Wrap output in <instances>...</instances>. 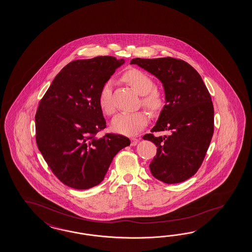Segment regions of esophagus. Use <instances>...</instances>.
<instances>
[{
  "mask_svg": "<svg viewBox=\"0 0 252 252\" xmlns=\"http://www.w3.org/2000/svg\"><path fill=\"white\" fill-rule=\"evenodd\" d=\"M138 139L137 138H135V137H132L131 138V146H135L137 143H138Z\"/></svg>",
  "mask_w": 252,
  "mask_h": 252,
  "instance_id": "esophagus-1",
  "label": "esophagus"
}]
</instances>
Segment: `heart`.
I'll return each mask as SVG.
<instances>
[{
    "mask_svg": "<svg viewBox=\"0 0 252 252\" xmlns=\"http://www.w3.org/2000/svg\"><path fill=\"white\" fill-rule=\"evenodd\" d=\"M123 79L135 92L143 95L142 102L149 110L156 112L162 107L163 96L158 90L153 88V80L148 74L133 68L124 74ZM112 81L105 82L99 94V105L107 115L113 114L115 111L112 101ZM148 120L149 117L145 111L121 113L113 118L111 127L116 133L121 135H135L148 125Z\"/></svg>",
    "mask_w": 252,
    "mask_h": 252,
    "instance_id": "obj_1",
    "label": "heart"
}]
</instances>
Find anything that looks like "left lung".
Instances as JSON below:
<instances>
[{
	"label": "left lung",
	"instance_id": "left-lung-1",
	"mask_svg": "<svg viewBox=\"0 0 252 252\" xmlns=\"http://www.w3.org/2000/svg\"><path fill=\"white\" fill-rule=\"evenodd\" d=\"M161 82L166 104L151 132L170 134L143 138L153 142L157 155L149 168L166 184L183 182L202 164L214 132V108L201 76L188 63L172 57L135 58L130 62Z\"/></svg>",
	"mask_w": 252,
	"mask_h": 252
}]
</instances>
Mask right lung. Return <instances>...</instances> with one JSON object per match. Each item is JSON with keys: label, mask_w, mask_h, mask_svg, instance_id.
<instances>
[{"label": "right lung", "mask_w": 252, "mask_h": 252, "mask_svg": "<svg viewBox=\"0 0 252 252\" xmlns=\"http://www.w3.org/2000/svg\"><path fill=\"white\" fill-rule=\"evenodd\" d=\"M124 63L112 56L71 62L40 101L37 147L53 173L70 188L88 189L100 184L114 157L130 145L124 135H97L106 126L99 94Z\"/></svg>", "instance_id": "add662e5"}]
</instances>
